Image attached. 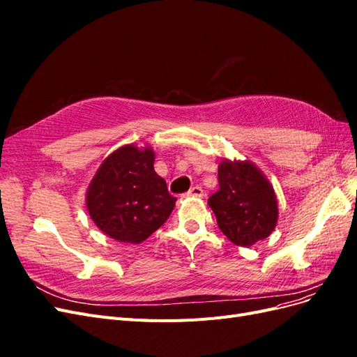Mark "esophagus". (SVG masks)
<instances>
[{"instance_id": "1", "label": "esophagus", "mask_w": 357, "mask_h": 357, "mask_svg": "<svg viewBox=\"0 0 357 357\" xmlns=\"http://www.w3.org/2000/svg\"><path fill=\"white\" fill-rule=\"evenodd\" d=\"M204 195V190L199 186H193L188 193L186 197H195V198H201Z\"/></svg>"}]
</instances>
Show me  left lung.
<instances>
[{
    "label": "left lung",
    "instance_id": "8db88e82",
    "mask_svg": "<svg viewBox=\"0 0 357 357\" xmlns=\"http://www.w3.org/2000/svg\"><path fill=\"white\" fill-rule=\"evenodd\" d=\"M219 190L208 198L220 231L235 245L252 247L268 238L278 220L275 190L252 160L222 159Z\"/></svg>",
    "mask_w": 357,
    "mask_h": 357
}]
</instances>
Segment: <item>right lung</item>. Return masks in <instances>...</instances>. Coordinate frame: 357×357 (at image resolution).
<instances>
[{"label": "right lung", "mask_w": 357, "mask_h": 357, "mask_svg": "<svg viewBox=\"0 0 357 357\" xmlns=\"http://www.w3.org/2000/svg\"><path fill=\"white\" fill-rule=\"evenodd\" d=\"M150 146L125 144L107 156L86 190V208L107 236L139 244L167 222L177 198L153 168Z\"/></svg>", "instance_id": "obj_1"}]
</instances>
